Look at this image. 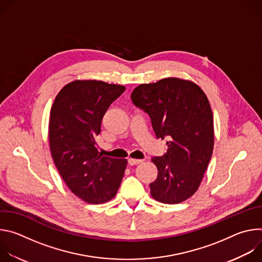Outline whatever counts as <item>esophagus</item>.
<instances>
[{
	"label": "esophagus",
	"mask_w": 262,
	"mask_h": 262,
	"mask_svg": "<svg viewBox=\"0 0 262 262\" xmlns=\"http://www.w3.org/2000/svg\"><path fill=\"white\" fill-rule=\"evenodd\" d=\"M127 162H128L129 166H134V165H138V164L142 163L143 161L142 160H136V159H128Z\"/></svg>",
	"instance_id": "1"
}]
</instances>
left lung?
Instances as JSON below:
<instances>
[{
    "label": "left lung",
    "mask_w": 262,
    "mask_h": 262,
    "mask_svg": "<svg viewBox=\"0 0 262 262\" xmlns=\"http://www.w3.org/2000/svg\"><path fill=\"white\" fill-rule=\"evenodd\" d=\"M133 102L151 118L156 136L167 137L168 150L151 162L157 179L149 184L159 202L177 204L192 197L211 159L214 133L210 103L194 82L167 78L134 89Z\"/></svg>",
    "instance_id": "8db88e82"
}]
</instances>
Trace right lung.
Here are the masks:
<instances>
[{"instance_id": "obj_1", "label": "right lung", "mask_w": 262, "mask_h": 262, "mask_svg": "<svg viewBox=\"0 0 262 262\" xmlns=\"http://www.w3.org/2000/svg\"><path fill=\"white\" fill-rule=\"evenodd\" d=\"M124 90L102 81L77 80L60 90L51 108L54 163L69 190L90 204L114 198L124 175L127 161L102 157L95 142L106 110Z\"/></svg>"}]
</instances>
